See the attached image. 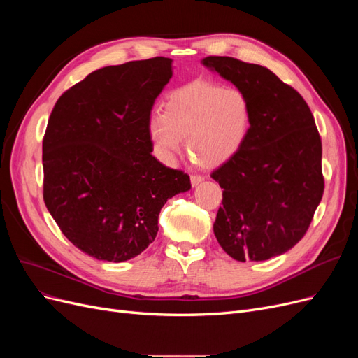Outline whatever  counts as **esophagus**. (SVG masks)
Wrapping results in <instances>:
<instances>
[{
  "label": "esophagus",
  "instance_id": "esophagus-1",
  "mask_svg": "<svg viewBox=\"0 0 358 358\" xmlns=\"http://www.w3.org/2000/svg\"><path fill=\"white\" fill-rule=\"evenodd\" d=\"M203 182V176H200V175H191V185L192 187H197L199 183H201Z\"/></svg>",
  "mask_w": 358,
  "mask_h": 358
}]
</instances>
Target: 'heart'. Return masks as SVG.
Masks as SVG:
<instances>
[{"mask_svg": "<svg viewBox=\"0 0 358 358\" xmlns=\"http://www.w3.org/2000/svg\"><path fill=\"white\" fill-rule=\"evenodd\" d=\"M251 127V104L243 91L194 80L169 92L164 115L148 119L155 155L171 164L187 138L188 155L204 169H215L241 149Z\"/></svg>", "mask_w": 358, "mask_h": 358, "instance_id": "b5f03b06", "label": "heart"}]
</instances>
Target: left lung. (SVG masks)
<instances>
[{"label":"left lung","instance_id":"left-lung-1","mask_svg":"<svg viewBox=\"0 0 358 358\" xmlns=\"http://www.w3.org/2000/svg\"><path fill=\"white\" fill-rule=\"evenodd\" d=\"M251 104L241 149L212 178L222 191L213 233L237 262L285 254L308 231L324 192L321 137L303 96L258 64L208 57Z\"/></svg>","mask_w":358,"mask_h":358}]
</instances>
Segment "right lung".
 Returning <instances> with one entry per match:
<instances>
[{
	"label": "right lung",
	"instance_id": "1",
	"mask_svg": "<svg viewBox=\"0 0 358 358\" xmlns=\"http://www.w3.org/2000/svg\"><path fill=\"white\" fill-rule=\"evenodd\" d=\"M157 57L95 70L64 92L43 137V200L67 239L121 263L155 241L169 199L189 176L150 154L148 119L171 78Z\"/></svg>",
	"mask_w": 358,
	"mask_h": 358
}]
</instances>
